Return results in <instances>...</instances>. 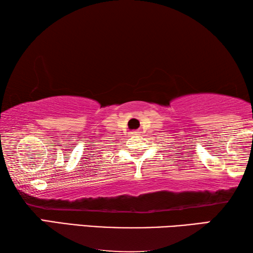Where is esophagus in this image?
I'll return each mask as SVG.
<instances>
[{"instance_id": "esophagus-1", "label": "esophagus", "mask_w": 253, "mask_h": 253, "mask_svg": "<svg viewBox=\"0 0 253 253\" xmlns=\"http://www.w3.org/2000/svg\"><path fill=\"white\" fill-rule=\"evenodd\" d=\"M130 134L132 135V136H137V135H139V131L138 130H132Z\"/></svg>"}]
</instances>
